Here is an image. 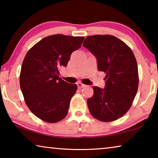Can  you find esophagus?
I'll list each match as a JSON object with an SVG mask.
<instances>
[{
	"label": "esophagus",
	"instance_id": "1",
	"mask_svg": "<svg viewBox=\"0 0 158 158\" xmlns=\"http://www.w3.org/2000/svg\"><path fill=\"white\" fill-rule=\"evenodd\" d=\"M77 86H78L79 89H82V88H84V87L85 86V84H82V83H81V82H78L77 84Z\"/></svg>",
	"mask_w": 158,
	"mask_h": 158
}]
</instances>
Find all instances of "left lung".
<instances>
[{
  "label": "left lung",
  "mask_w": 158,
  "mask_h": 158,
  "mask_svg": "<svg viewBox=\"0 0 158 158\" xmlns=\"http://www.w3.org/2000/svg\"><path fill=\"white\" fill-rule=\"evenodd\" d=\"M83 46L97 58L98 70L106 73L105 89L94 86V95L88 99L90 113L100 121H116L129 110L137 93L135 55L125 42L110 35L87 37Z\"/></svg>",
  "instance_id": "8db88e82"
}]
</instances>
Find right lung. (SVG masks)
Segmentation results:
<instances>
[{
  "instance_id": "add662e5",
  "label": "right lung",
  "mask_w": 158,
  "mask_h": 158,
  "mask_svg": "<svg viewBox=\"0 0 158 158\" xmlns=\"http://www.w3.org/2000/svg\"><path fill=\"white\" fill-rule=\"evenodd\" d=\"M84 37L53 35L37 42L26 53L19 81L26 105L35 116L54 123L65 118L77 84L60 78L59 68L66 67L71 53L81 47Z\"/></svg>"
}]
</instances>
